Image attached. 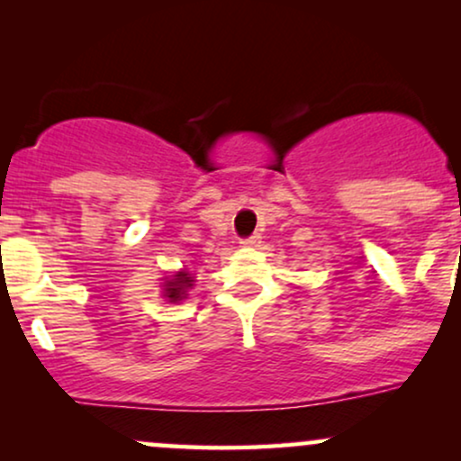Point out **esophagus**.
Returning <instances> with one entry per match:
<instances>
[{
  "label": "esophagus",
  "instance_id": "34e87169",
  "mask_svg": "<svg viewBox=\"0 0 461 461\" xmlns=\"http://www.w3.org/2000/svg\"><path fill=\"white\" fill-rule=\"evenodd\" d=\"M260 240H262L260 234H253V236H249V238H242L240 245L242 247H258V245H260Z\"/></svg>",
  "mask_w": 461,
  "mask_h": 461
}]
</instances>
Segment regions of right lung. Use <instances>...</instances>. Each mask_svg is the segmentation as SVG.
Instances as JSON below:
<instances>
[{"instance_id": "add662e5", "label": "right lung", "mask_w": 461, "mask_h": 461, "mask_svg": "<svg viewBox=\"0 0 461 461\" xmlns=\"http://www.w3.org/2000/svg\"><path fill=\"white\" fill-rule=\"evenodd\" d=\"M193 282H194L193 275H190L188 271L176 273L171 279H167V282H164V297L171 301V303L186 299V293H188V288H193Z\"/></svg>"}]
</instances>
